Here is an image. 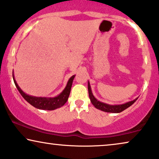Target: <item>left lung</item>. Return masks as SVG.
<instances>
[{
  "instance_id": "1",
  "label": "left lung",
  "mask_w": 159,
  "mask_h": 159,
  "mask_svg": "<svg viewBox=\"0 0 159 159\" xmlns=\"http://www.w3.org/2000/svg\"><path fill=\"white\" fill-rule=\"evenodd\" d=\"M88 94H89L90 102H91L93 105L96 109H98V110L104 111V112H112V113L121 112L122 111L125 110V109H127L128 107L131 106V105H132L138 98H135L134 100L131 101V102L125 103V104H118V105L107 104H105V103L99 102V101H98L96 98L94 97V96L93 95L91 88H90L89 82H88Z\"/></svg>"
}]
</instances>
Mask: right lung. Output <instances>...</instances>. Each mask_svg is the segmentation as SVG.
I'll list each match as a JSON object with an SVG mask.
<instances>
[{
	"label": "right lung",
	"mask_w": 159,
	"mask_h": 159,
	"mask_svg": "<svg viewBox=\"0 0 159 159\" xmlns=\"http://www.w3.org/2000/svg\"><path fill=\"white\" fill-rule=\"evenodd\" d=\"M75 75H73L71 77H70L69 81L67 82L66 86L65 89L62 91L61 93H60L58 96L54 98H47V97H36V96H29V95L25 93L22 91L19 86H18L17 83L15 81L14 77L13 74V80L15 84L16 88L19 90L20 94L25 99L27 102L31 104L32 106L36 107L39 110H54L55 109L61 107L62 106L66 103L68 98H69L70 92H71V88L72 85V82H73L74 78H75Z\"/></svg>",
	"instance_id": "obj_1"
}]
</instances>
